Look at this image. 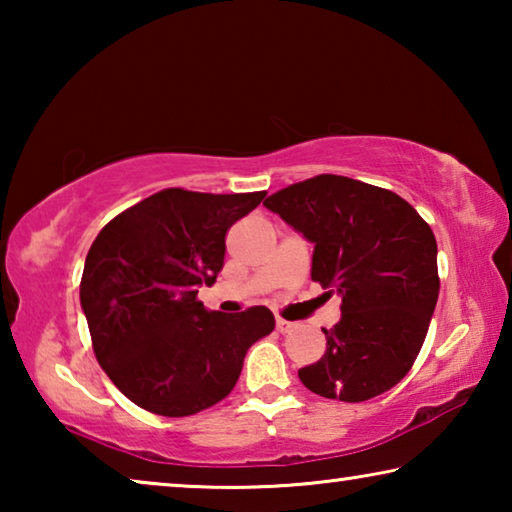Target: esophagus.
<instances>
[{
	"mask_svg": "<svg viewBox=\"0 0 512 512\" xmlns=\"http://www.w3.org/2000/svg\"><path fill=\"white\" fill-rule=\"evenodd\" d=\"M275 327H277V332L287 334V332H291L293 327H296V323H289V320H284V318H277V320H275Z\"/></svg>",
	"mask_w": 512,
	"mask_h": 512,
	"instance_id": "34e87169",
	"label": "esophagus"
}]
</instances>
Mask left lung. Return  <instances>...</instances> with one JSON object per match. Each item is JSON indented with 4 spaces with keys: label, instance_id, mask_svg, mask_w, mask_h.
<instances>
[{
    "label": "left lung",
    "instance_id": "8db88e82",
    "mask_svg": "<svg viewBox=\"0 0 512 512\" xmlns=\"http://www.w3.org/2000/svg\"><path fill=\"white\" fill-rule=\"evenodd\" d=\"M264 205L314 244L311 280L339 293L327 350L298 377L311 393L366 402L411 370L438 302L436 237L388 189L345 176L289 185Z\"/></svg>",
    "mask_w": 512,
    "mask_h": 512
}]
</instances>
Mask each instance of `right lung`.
Here are the masks:
<instances>
[{"instance_id": "obj_1", "label": "right lung", "mask_w": 512, "mask_h": 512, "mask_svg": "<svg viewBox=\"0 0 512 512\" xmlns=\"http://www.w3.org/2000/svg\"><path fill=\"white\" fill-rule=\"evenodd\" d=\"M264 196L164 189L94 239L81 277L92 348L142 409L167 418L210 409L235 388L250 345L273 332L266 307L221 314L196 300L221 271L225 232Z\"/></svg>"}]
</instances>
